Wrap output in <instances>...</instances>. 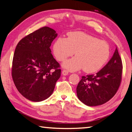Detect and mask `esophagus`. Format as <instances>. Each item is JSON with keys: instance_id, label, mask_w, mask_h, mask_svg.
Segmentation results:
<instances>
[{"instance_id": "esophagus-1", "label": "esophagus", "mask_w": 132, "mask_h": 132, "mask_svg": "<svg viewBox=\"0 0 132 132\" xmlns=\"http://www.w3.org/2000/svg\"><path fill=\"white\" fill-rule=\"evenodd\" d=\"M69 73V71L68 70H66V69H64L62 71V75H64V76H66V75H68Z\"/></svg>"}]
</instances>
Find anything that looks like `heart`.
<instances>
[{"label":"heart","instance_id":"heart-1","mask_svg":"<svg viewBox=\"0 0 132 132\" xmlns=\"http://www.w3.org/2000/svg\"><path fill=\"white\" fill-rule=\"evenodd\" d=\"M53 52L60 62L65 60L75 52L76 57L66 60L63 66L72 71L83 68L87 73L99 70L110 56L109 46L106 42L82 32L69 33L67 39L59 37L53 44Z\"/></svg>","mask_w":132,"mask_h":132}]
</instances>
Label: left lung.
I'll return each instance as SVG.
<instances>
[{"label": "left lung", "instance_id": "8db88e82", "mask_svg": "<svg viewBox=\"0 0 132 132\" xmlns=\"http://www.w3.org/2000/svg\"><path fill=\"white\" fill-rule=\"evenodd\" d=\"M122 69V59L116 47L111 59L99 72L81 77L76 88L78 99L89 106L105 103L120 86Z\"/></svg>", "mask_w": 132, "mask_h": 132}]
</instances>
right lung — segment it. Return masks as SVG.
I'll use <instances>...</instances> for the list:
<instances>
[{
  "instance_id": "1",
  "label": "right lung",
  "mask_w": 132,
  "mask_h": 132,
  "mask_svg": "<svg viewBox=\"0 0 132 132\" xmlns=\"http://www.w3.org/2000/svg\"><path fill=\"white\" fill-rule=\"evenodd\" d=\"M57 36L55 30L45 26L27 35L16 46L12 78L19 93L31 101L47 99L60 77V66L50 49Z\"/></svg>"
}]
</instances>
